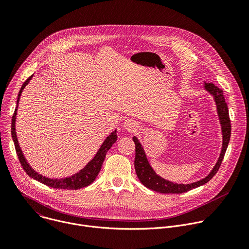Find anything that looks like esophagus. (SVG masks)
<instances>
[{
  "label": "esophagus",
  "mask_w": 249,
  "mask_h": 249,
  "mask_svg": "<svg viewBox=\"0 0 249 249\" xmlns=\"http://www.w3.org/2000/svg\"><path fill=\"white\" fill-rule=\"evenodd\" d=\"M124 127L126 130L132 131V130H134V129L137 127V124H136L135 121H133V120H131V119H126V120H124Z\"/></svg>",
  "instance_id": "34e87169"
}]
</instances>
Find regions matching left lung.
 Returning <instances> with one entry per match:
<instances>
[{"label": "left lung", "mask_w": 249, "mask_h": 249, "mask_svg": "<svg viewBox=\"0 0 249 249\" xmlns=\"http://www.w3.org/2000/svg\"><path fill=\"white\" fill-rule=\"evenodd\" d=\"M203 87H204V90L207 91L213 98V101L216 107L218 121L220 124V128H222L223 144H222V150H220L216 163L214 164V166L213 167L211 172L201 180H198L196 182H193L190 184H182V183L179 184L176 182H172L159 176L153 170L148 161V158L146 156V153L142 144L141 143V142L136 136H133L132 141L135 143V159H134L135 172L140 181L146 188L156 191L158 193H164V194H181V193H185L192 189H195L197 187L205 185L217 172L220 164H222V161L224 159L225 153L227 151V148L230 142L231 131V120L229 116V108L226 104L223 90H220L219 88L212 84V83H207V82L204 83Z\"/></svg>", "instance_id": "8db88e82"}]
</instances>
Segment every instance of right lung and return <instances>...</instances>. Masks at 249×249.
<instances>
[{
  "label": "right lung",
  "mask_w": 249,
  "mask_h": 249,
  "mask_svg": "<svg viewBox=\"0 0 249 249\" xmlns=\"http://www.w3.org/2000/svg\"><path fill=\"white\" fill-rule=\"evenodd\" d=\"M35 74H33L29 79H27L20 88L18 95V100H17V107L15 109V113L12 119V137L13 141L16 146V151L18 154V157L19 159V162L21 164V166L23 168V170L25 171V173L29 175L30 177H32L33 179L46 185L49 186L51 188H55V189H64V190H78L81 188H84L89 186L90 184H92L96 177L98 176L103 162L105 160L106 154L107 152L109 150V148L113 146V144L117 142L118 140V135H117V129H115L113 132H110L109 135H107L105 141L103 142L102 145L100 146V148L98 149L97 153L95 154V156L83 167L80 171H78L77 173L68 176V177H64V178H49V177H45L41 174H39L38 172H36L32 166L31 164L27 162L25 156L23 155V152L19 146L18 143V140L17 136V131H16V121H17V115H18V103L20 100V96L22 94L23 89L30 84V82L32 81V79L34 78Z\"/></svg>",
  "instance_id": "right-lung-1"
}]
</instances>
